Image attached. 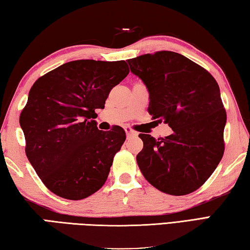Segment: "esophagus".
<instances>
[{
	"label": "esophagus",
	"instance_id": "obj_1",
	"mask_svg": "<svg viewBox=\"0 0 250 250\" xmlns=\"http://www.w3.org/2000/svg\"><path fill=\"white\" fill-rule=\"evenodd\" d=\"M125 130L126 137H128V138H131V137H135V135H137V134H138L137 132H135V131H133L132 129H130V128H128V126H125Z\"/></svg>",
	"mask_w": 250,
	"mask_h": 250
}]
</instances>
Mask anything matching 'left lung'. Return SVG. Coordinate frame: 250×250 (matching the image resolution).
Wrapping results in <instances>:
<instances>
[{"label": "left lung", "mask_w": 250, "mask_h": 250, "mask_svg": "<svg viewBox=\"0 0 250 250\" xmlns=\"http://www.w3.org/2000/svg\"><path fill=\"white\" fill-rule=\"evenodd\" d=\"M146 86L148 112L172 129L165 139L140 134L137 162L149 184L184 196L206 183L224 153L226 112L220 87L207 70L183 54L158 51L128 60Z\"/></svg>", "instance_id": "left-lung-1"}]
</instances>
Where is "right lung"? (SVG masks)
<instances>
[{
    "label": "right lung",
    "instance_id": "1",
    "mask_svg": "<svg viewBox=\"0 0 250 250\" xmlns=\"http://www.w3.org/2000/svg\"><path fill=\"white\" fill-rule=\"evenodd\" d=\"M129 74L125 61L76 60L35 82L20 124L26 155L50 191L81 200L103 187L125 130H98L93 119L112 87Z\"/></svg>",
    "mask_w": 250,
    "mask_h": 250
}]
</instances>
